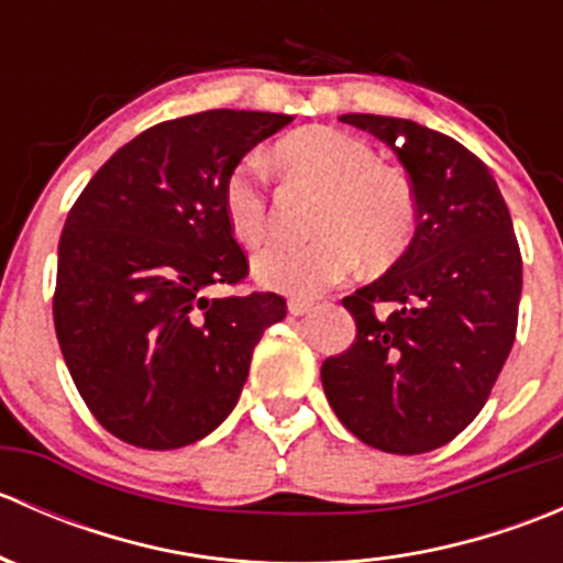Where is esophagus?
<instances>
[{
  "instance_id": "obj_1",
  "label": "esophagus",
  "mask_w": 563,
  "mask_h": 563,
  "mask_svg": "<svg viewBox=\"0 0 563 563\" xmlns=\"http://www.w3.org/2000/svg\"><path fill=\"white\" fill-rule=\"evenodd\" d=\"M313 308H316V305L310 302V299H299V297L288 299V313H291V316H308Z\"/></svg>"
}]
</instances>
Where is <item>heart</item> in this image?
Wrapping results in <instances>:
<instances>
[{"mask_svg":"<svg viewBox=\"0 0 563 563\" xmlns=\"http://www.w3.org/2000/svg\"><path fill=\"white\" fill-rule=\"evenodd\" d=\"M275 161L288 174L323 187L310 242L275 240L253 258V277L272 291L316 297L354 272L360 250L367 261H387L408 245L417 223L411 185L356 135L338 128H302L277 141ZM223 209L242 245H258L269 223L264 168L242 161L223 185Z\"/></svg>","mask_w":563,"mask_h":563,"instance_id":"1","label":"heart"}]
</instances>
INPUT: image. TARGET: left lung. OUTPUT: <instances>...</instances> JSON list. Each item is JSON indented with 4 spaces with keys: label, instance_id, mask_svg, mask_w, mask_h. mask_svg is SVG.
I'll use <instances>...</instances> for the list:
<instances>
[{
    "label": "left lung",
    "instance_id": "left-lung-1",
    "mask_svg": "<svg viewBox=\"0 0 563 563\" xmlns=\"http://www.w3.org/2000/svg\"><path fill=\"white\" fill-rule=\"evenodd\" d=\"M397 155L417 201V234L387 275L343 299L349 351L321 365L340 422L367 446L422 455L463 433L512 351L523 258L485 163L411 119L343 113Z\"/></svg>",
    "mask_w": 563,
    "mask_h": 563
}]
</instances>
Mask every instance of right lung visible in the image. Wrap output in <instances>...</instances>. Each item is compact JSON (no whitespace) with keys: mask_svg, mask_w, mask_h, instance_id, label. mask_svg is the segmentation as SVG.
Masks as SVG:
<instances>
[{"mask_svg":"<svg viewBox=\"0 0 563 563\" xmlns=\"http://www.w3.org/2000/svg\"><path fill=\"white\" fill-rule=\"evenodd\" d=\"M286 113L168 119L113 152L73 203L59 240L54 327L73 384L111 435L179 450L212 433L247 382L272 291L207 299L247 277L223 185Z\"/></svg>","mask_w":563,"mask_h":563,"instance_id":"obj_1","label":"right lung"}]
</instances>
